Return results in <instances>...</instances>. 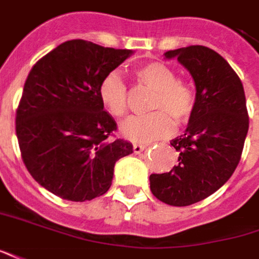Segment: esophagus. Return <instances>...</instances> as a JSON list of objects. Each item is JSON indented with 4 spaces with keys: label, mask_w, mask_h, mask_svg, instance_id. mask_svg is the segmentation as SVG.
Instances as JSON below:
<instances>
[{
    "label": "esophagus",
    "mask_w": 259,
    "mask_h": 259,
    "mask_svg": "<svg viewBox=\"0 0 259 259\" xmlns=\"http://www.w3.org/2000/svg\"><path fill=\"white\" fill-rule=\"evenodd\" d=\"M145 145H142V144H134V153H141L145 151Z\"/></svg>",
    "instance_id": "1"
}]
</instances>
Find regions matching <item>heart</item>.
I'll return each mask as SVG.
<instances>
[{"instance_id": "heart-1", "label": "heart", "mask_w": 259, "mask_h": 259, "mask_svg": "<svg viewBox=\"0 0 259 259\" xmlns=\"http://www.w3.org/2000/svg\"><path fill=\"white\" fill-rule=\"evenodd\" d=\"M140 78L156 94L153 97L152 110L147 115H134L125 119L119 133L133 142H152L166 138L175 131V119L185 121L194 108L193 89L186 83L178 81L175 72L169 66L151 62L138 70ZM99 97L103 107L112 117H122L128 110V94L124 80L118 72H111L101 80L99 85Z\"/></svg>"}]
</instances>
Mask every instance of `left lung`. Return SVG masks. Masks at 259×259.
<instances>
[{
  "mask_svg": "<svg viewBox=\"0 0 259 259\" xmlns=\"http://www.w3.org/2000/svg\"><path fill=\"white\" fill-rule=\"evenodd\" d=\"M178 59L196 85L194 108L185 133L170 141L179 163L149 176L151 192L170 206H190L217 192L234 174L248 133L244 87L227 60L194 45L165 52Z\"/></svg>",
  "mask_w": 259,
  "mask_h": 259,
  "instance_id": "obj_1",
  "label": "left lung"
}]
</instances>
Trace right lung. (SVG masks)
<instances>
[{
	"mask_svg": "<svg viewBox=\"0 0 259 259\" xmlns=\"http://www.w3.org/2000/svg\"><path fill=\"white\" fill-rule=\"evenodd\" d=\"M134 52L83 39L59 45L32 67L17 111V138L32 178L65 200L85 201L110 189L115 162L133 144L110 141L117 128L99 85Z\"/></svg>",
	"mask_w": 259,
	"mask_h": 259,
	"instance_id": "add662e5",
	"label": "right lung"
}]
</instances>
